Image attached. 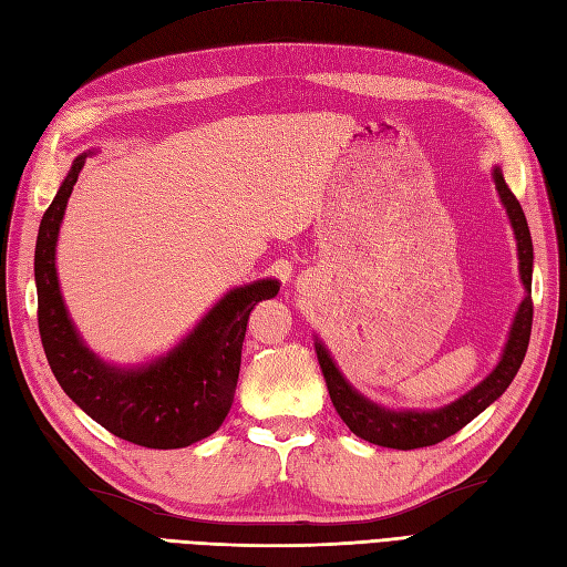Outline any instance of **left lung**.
<instances>
[{"label": "left lung", "mask_w": 567, "mask_h": 567, "mask_svg": "<svg viewBox=\"0 0 567 567\" xmlns=\"http://www.w3.org/2000/svg\"><path fill=\"white\" fill-rule=\"evenodd\" d=\"M493 179L505 212L509 216V224H513V230H515L519 276L527 296H524L522 306L515 315V322L509 327V337L505 343V351L501 355V363L495 365V370L486 380L478 382L472 392H466L464 396L457 399V402H452L443 409L392 411L370 402V399H365L363 394H358L347 382V378L341 375L337 363L331 361V355L322 347V341H315L317 361H320L331 404H334L341 421L351 427V433L368 440L372 445L392 447V450H416V447H431V445L443 443L445 437L462 431L468 421H474L483 409H488L495 399L509 388V382L515 380L517 370L524 361V353H527V347H529L532 317H534V302H532L534 247H532L527 218H524V212L517 197L513 195V189L507 187L501 168H493Z\"/></svg>", "instance_id": "obj_1"}]
</instances>
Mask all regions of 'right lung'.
I'll return each mask as SVG.
<instances>
[{
  "label": "right lung",
  "instance_id": "add662e5",
  "mask_svg": "<svg viewBox=\"0 0 567 567\" xmlns=\"http://www.w3.org/2000/svg\"><path fill=\"white\" fill-rule=\"evenodd\" d=\"M79 156L40 220L35 243L38 329L60 388L105 431L151 450H177L216 433L236 394L247 320L279 281L259 279L220 298L177 347L142 368L103 363L69 320L54 247L66 202L84 168Z\"/></svg>",
  "mask_w": 567,
  "mask_h": 567
}]
</instances>
